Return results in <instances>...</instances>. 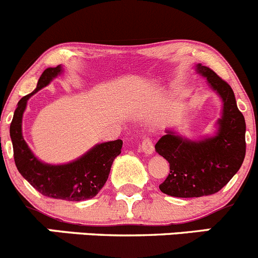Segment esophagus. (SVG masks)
<instances>
[{
    "mask_svg": "<svg viewBox=\"0 0 258 258\" xmlns=\"http://www.w3.org/2000/svg\"><path fill=\"white\" fill-rule=\"evenodd\" d=\"M142 150L144 154L147 155H150L153 154V152H154V145H153V142L150 138H145L144 140L142 142Z\"/></svg>",
    "mask_w": 258,
    "mask_h": 258,
    "instance_id": "34e87169",
    "label": "esophagus"
}]
</instances>
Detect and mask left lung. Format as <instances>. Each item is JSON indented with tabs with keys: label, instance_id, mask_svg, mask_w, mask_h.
Listing matches in <instances>:
<instances>
[{
	"label": "left lung",
	"instance_id": "obj_1",
	"mask_svg": "<svg viewBox=\"0 0 258 258\" xmlns=\"http://www.w3.org/2000/svg\"><path fill=\"white\" fill-rule=\"evenodd\" d=\"M196 73L207 79L210 88L221 98V118L213 135L188 139L174 129H167L155 144L170 169L159 189L172 197L193 198L218 192L238 172L246 155V121L232 88L202 63L196 65Z\"/></svg>",
	"mask_w": 258,
	"mask_h": 258
}]
</instances>
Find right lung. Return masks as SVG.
<instances>
[{
  "label": "right lung",
  "instance_id": "obj_1",
  "mask_svg": "<svg viewBox=\"0 0 258 258\" xmlns=\"http://www.w3.org/2000/svg\"><path fill=\"white\" fill-rule=\"evenodd\" d=\"M62 73L61 65L43 71L36 89L17 104L10 125V137L17 169L35 189L46 197L78 202L95 197L104 187L114 159L121 153L123 142L116 139L96 144L78 159L65 164H48L32 153L22 135V118L27 101Z\"/></svg>",
  "mask_w": 258,
  "mask_h": 258
}]
</instances>
